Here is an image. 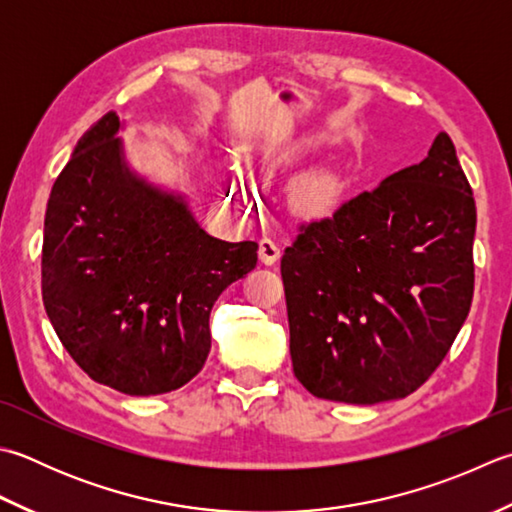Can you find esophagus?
<instances>
[{"label": "esophagus", "instance_id": "1", "mask_svg": "<svg viewBox=\"0 0 512 512\" xmlns=\"http://www.w3.org/2000/svg\"><path fill=\"white\" fill-rule=\"evenodd\" d=\"M279 246L273 242L270 237H262L259 239V259H262V264L266 266H273L277 259H279Z\"/></svg>", "mask_w": 512, "mask_h": 512}]
</instances>
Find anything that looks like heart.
<instances>
[{
    "label": "heart",
    "instance_id": "b5f03b06",
    "mask_svg": "<svg viewBox=\"0 0 512 512\" xmlns=\"http://www.w3.org/2000/svg\"><path fill=\"white\" fill-rule=\"evenodd\" d=\"M328 199L330 195L324 190V186H317V184H310L304 186L302 193H299V206L306 213L315 215V213H322V210L328 206Z\"/></svg>",
    "mask_w": 512,
    "mask_h": 512
}]
</instances>
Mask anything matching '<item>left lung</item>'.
<instances>
[{"instance_id":"left-lung-1","label":"left lung","mask_w":512,"mask_h":512,"mask_svg":"<svg viewBox=\"0 0 512 512\" xmlns=\"http://www.w3.org/2000/svg\"><path fill=\"white\" fill-rule=\"evenodd\" d=\"M475 226L446 133L424 162L299 226L282 279L290 359L308 393L366 406L415 393L468 317Z\"/></svg>"}]
</instances>
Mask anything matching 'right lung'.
I'll return each instance as SVG.
<instances>
[{
  "label": "right lung",
  "mask_w": 512,
  "mask_h": 512,
  "mask_svg": "<svg viewBox=\"0 0 512 512\" xmlns=\"http://www.w3.org/2000/svg\"><path fill=\"white\" fill-rule=\"evenodd\" d=\"M110 110L79 139L50 190L42 297L84 373L126 395L188 384L210 353L208 317L257 264V242L206 235L182 197L137 177Z\"/></svg>",
  "instance_id": "add662e5"
}]
</instances>
